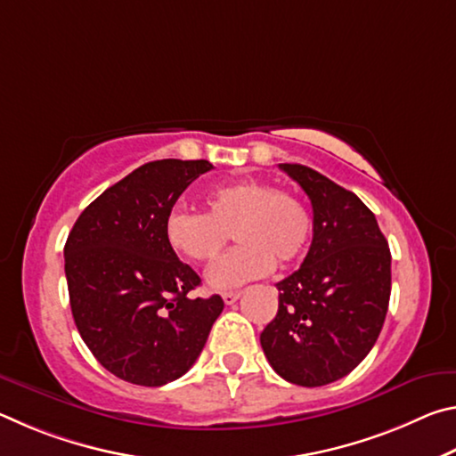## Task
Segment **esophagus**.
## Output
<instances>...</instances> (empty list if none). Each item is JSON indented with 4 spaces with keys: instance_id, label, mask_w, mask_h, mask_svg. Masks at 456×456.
Returning a JSON list of instances; mask_svg holds the SVG:
<instances>
[{
    "instance_id": "1",
    "label": "esophagus",
    "mask_w": 456,
    "mask_h": 456,
    "mask_svg": "<svg viewBox=\"0 0 456 456\" xmlns=\"http://www.w3.org/2000/svg\"><path fill=\"white\" fill-rule=\"evenodd\" d=\"M239 297H241V293H239V291H225V293H223V302H225L227 305L235 304Z\"/></svg>"
}]
</instances>
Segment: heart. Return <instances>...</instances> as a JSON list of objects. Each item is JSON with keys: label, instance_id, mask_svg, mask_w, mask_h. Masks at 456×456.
Segmentation results:
<instances>
[{"label": "heart", "instance_id": "heart-1", "mask_svg": "<svg viewBox=\"0 0 456 456\" xmlns=\"http://www.w3.org/2000/svg\"><path fill=\"white\" fill-rule=\"evenodd\" d=\"M207 213L176 207L165 219L171 249L197 264L221 256L231 233L239 243L207 273L215 289L239 288L275 267L296 264L312 233V217L299 197L264 181H233L207 192Z\"/></svg>", "mask_w": 456, "mask_h": 456}]
</instances>
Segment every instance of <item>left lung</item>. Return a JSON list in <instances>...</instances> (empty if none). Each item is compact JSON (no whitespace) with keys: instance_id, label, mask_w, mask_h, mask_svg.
<instances>
[{"instance_id":"left-lung-1","label":"left lung","mask_w":456,"mask_h":456,"mask_svg":"<svg viewBox=\"0 0 456 456\" xmlns=\"http://www.w3.org/2000/svg\"><path fill=\"white\" fill-rule=\"evenodd\" d=\"M314 209V239L302 267L277 283V315L261 348L283 380L326 386L368 356L390 302V249L374 213L328 176L280 165Z\"/></svg>"}]
</instances>
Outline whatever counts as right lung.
<instances>
[{
	"label": "right lung",
	"instance_id": "obj_1",
	"mask_svg": "<svg viewBox=\"0 0 456 456\" xmlns=\"http://www.w3.org/2000/svg\"><path fill=\"white\" fill-rule=\"evenodd\" d=\"M209 160L163 159L138 167L82 211L64 247L72 315L108 372L163 386L195 364L221 296L192 297L200 277L165 239L176 199Z\"/></svg>",
	"mask_w": 456,
	"mask_h": 456
}]
</instances>
